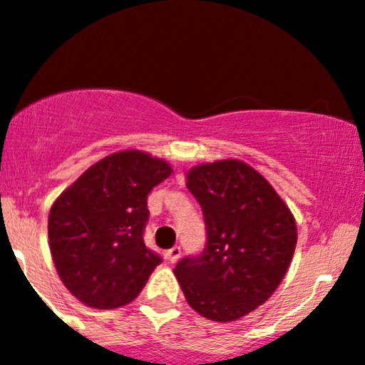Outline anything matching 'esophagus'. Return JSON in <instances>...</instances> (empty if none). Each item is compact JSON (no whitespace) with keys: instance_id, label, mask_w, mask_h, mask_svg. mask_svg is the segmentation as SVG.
I'll list each match as a JSON object with an SVG mask.
<instances>
[{"instance_id":"1","label":"esophagus","mask_w":365,"mask_h":365,"mask_svg":"<svg viewBox=\"0 0 365 365\" xmlns=\"http://www.w3.org/2000/svg\"><path fill=\"white\" fill-rule=\"evenodd\" d=\"M180 255H182V249L180 247H173V249H170L168 252H166V261L170 264H175L180 259Z\"/></svg>"}]
</instances>
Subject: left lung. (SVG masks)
I'll return each instance as SVG.
<instances>
[{
    "label": "left lung",
    "instance_id": "1",
    "mask_svg": "<svg viewBox=\"0 0 365 365\" xmlns=\"http://www.w3.org/2000/svg\"><path fill=\"white\" fill-rule=\"evenodd\" d=\"M204 212L207 244L175 267L188 305L206 319L232 322L255 311L287 274L297 245L295 217L273 185L240 159L187 171Z\"/></svg>",
    "mask_w": 365,
    "mask_h": 365
}]
</instances>
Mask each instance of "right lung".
I'll list each match as a JSON object with an SVG mask.
<instances>
[{"label": "right lung", "mask_w": 365, "mask_h": 365, "mask_svg": "<svg viewBox=\"0 0 365 365\" xmlns=\"http://www.w3.org/2000/svg\"><path fill=\"white\" fill-rule=\"evenodd\" d=\"M173 173L165 159L125 149L86 170L53 202L49 249L58 276L92 309L127 305L161 262L144 244L148 195Z\"/></svg>", "instance_id": "right-lung-1"}]
</instances>
